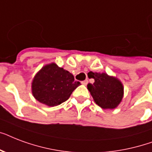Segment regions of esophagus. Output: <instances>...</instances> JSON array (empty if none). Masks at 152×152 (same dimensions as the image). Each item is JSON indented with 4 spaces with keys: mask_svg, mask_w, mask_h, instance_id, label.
<instances>
[{
    "mask_svg": "<svg viewBox=\"0 0 152 152\" xmlns=\"http://www.w3.org/2000/svg\"><path fill=\"white\" fill-rule=\"evenodd\" d=\"M81 83H82V84H83V85H87V84H88V80H85L82 81Z\"/></svg>",
    "mask_w": 152,
    "mask_h": 152,
    "instance_id": "esophagus-1",
    "label": "esophagus"
}]
</instances>
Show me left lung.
I'll list each match as a JSON object with an SVG mask.
<instances>
[{
	"label": "left lung",
	"instance_id": "obj_1",
	"mask_svg": "<svg viewBox=\"0 0 152 152\" xmlns=\"http://www.w3.org/2000/svg\"><path fill=\"white\" fill-rule=\"evenodd\" d=\"M88 76L95 80L93 83H88V89L95 103L104 110L117 108L124 97V86L121 81L106 72H90Z\"/></svg>",
	"mask_w": 152,
	"mask_h": 152
}]
</instances>
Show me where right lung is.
<instances>
[{"instance_id":"1","label":"right lung","mask_w":152,"mask_h":152,"mask_svg":"<svg viewBox=\"0 0 152 152\" xmlns=\"http://www.w3.org/2000/svg\"><path fill=\"white\" fill-rule=\"evenodd\" d=\"M69 71L52 62L44 65L31 82V92L39 102L48 106H58L69 99L80 83L74 81Z\"/></svg>"}]
</instances>
